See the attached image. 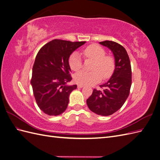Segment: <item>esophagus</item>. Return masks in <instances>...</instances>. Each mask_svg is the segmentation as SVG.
I'll return each instance as SVG.
<instances>
[{
	"label": "esophagus",
	"mask_w": 160,
	"mask_h": 160,
	"mask_svg": "<svg viewBox=\"0 0 160 160\" xmlns=\"http://www.w3.org/2000/svg\"><path fill=\"white\" fill-rule=\"evenodd\" d=\"M83 87H84L83 85H81V84L77 85V88H83Z\"/></svg>",
	"instance_id": "34e87169"
}]
</instances>
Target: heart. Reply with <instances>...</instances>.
Returning a JSON list of instances; mask_svg holds the SVG:
<instances>
[{
  "label": "heart",
  "instance_id": "obj_1",
  "mask_svg": "<svg viewBox=\"0 0 160 160\" xmlns=\"http://www.w3.org/2000/svg\"><path fill=\"white\" fill-rule=\"evenodd\" d=\"M85 57L93 59L92 71H81L77 72L74 76L76 83L85 85H93L99 83L102 79H108L113 73L115 68V62L113 57L105 55L106 51L101 46L93 44L88 46L83 50ZM69 65L70 68L77 71L82 67L81 58L78 52H74L69 58Z\"/></svg>",
  "mask_w": 160,
  "mask_h": 160
}]
</instances>
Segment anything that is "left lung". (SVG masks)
<instances>
[{
  "instance_id": "1",
  "label": "left lung",
  "mask_w": 160,
  "mask_h": 160,
  "mask_svg": "<svg viewBox=\"0 0 160 160\" xmlns=\"http://www.w3.org/2000/svg\"><path fill=\"white\" fill-rule=\"evenodd\" d=\"M99 44L112 51L115 68L107 83L100 85L103 89H94L87 99V104L95 113L108 116L122 108L128 98L132 85V68L128 52L123 46L111 41L99 42Z\"/></svg>"
}]
</instances>
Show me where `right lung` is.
Wrapping results in <instances>:
<instances>
[{
    "instance_id": "right-lung-1",
    "label": "right lung",
    "mask_w": 160,
    "mask_h": 160,
    "mask_svg": "<svg viewBox=\"0 0 160 160\" xmlns=\"http://www.w3.org/2000/svg\"><path fill=\"white\" fill-rule=\"evenodd\" d=\"M85 43L55 39L38 52L31 84L38 108L45 114L57 116L66 110L69 95L77 89V85H67L72 79L69 58Z\"/></svg>"
}]
</instances>
